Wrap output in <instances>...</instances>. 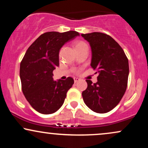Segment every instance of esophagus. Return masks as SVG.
Segmentation results:
<instances>
[{
	"label": "esophagus",
	"mask_w": 148,
	"mask_h": 148,
	"mask_svg": "<svg viewBox=\"0 0 148 148\" xmlns=\"http://www.w3.org/2000/svg\"><path fill=\"white\" fill-rule=\"evenodd\" d=\"M74 82H75V83H77V82H79V81H80V79H79V78L74 77Z\"/></svg>",
	"instance_id": "34e87169"
}]
</instances>
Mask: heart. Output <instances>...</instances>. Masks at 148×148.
<instances>
[{
    "label": "heart",
    "mask_w": 148,
    "mask_h": 148,
    "mask_svg": "<svg viewBox=\"0 0 148 148\" xmlns=\"http://www.w3.org/2000/svg\"><path fill=\"white\" fill-rule=\"evenodd\" d=\"M84 42H77V43L76 44V45H75V47L76 48V47H79V46H81V45H84Z\"/></svg>",
    "instance_id": "1"
}]
</instances>
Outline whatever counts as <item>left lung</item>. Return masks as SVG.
<instances>
[{
  "label": "left lung",
  "instance_id": "left-lung-1",
  "mask_svg": "<svg viewBox=\"0 0 148 148\" xmlns=\"http://www.w3.org/2000/svg\"><path fill=\"white\" fill-rule=\"evenodd\" d=\"M81 36L89 42L90 66L98 74L96 84L86 80L88 87L83 91V99L92 111L107 113L118 104L126 91L128 59L118 42L106 34L94 32Z\"/></svg>",
  "mask_w": 148,
  "mask_h": 148
}]
</instances>
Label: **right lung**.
I'll return each mask as SVG.
<instances>
[{
	"label": "right lung",
	"instance_id": "right-lung-1",
	"mask_svg": "<svg viewBox=\"0 0 148 148\" xmlns=\"http://www.w3.org/2000/svg\"><path fill=\"white\" fill-rule=\"evenodd\" d=\"M76 31H51L40 35L30 46L20 64V79L25 99L42 114L55 113L63 104L74 79H53L59 66V52L64 44L79 36Z\"/></svg>",
	"mask_w": 148,
	"mask_h": 148
}]
</instances>
